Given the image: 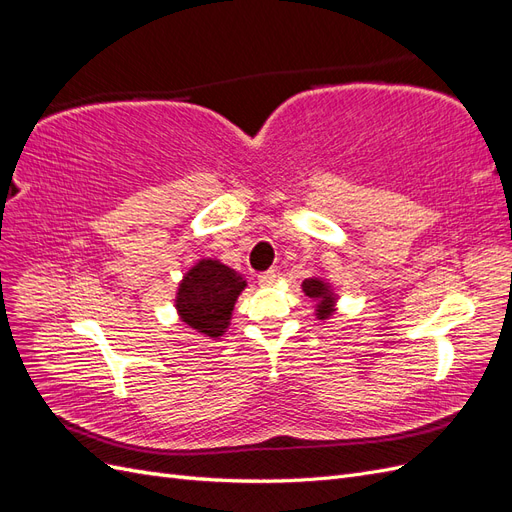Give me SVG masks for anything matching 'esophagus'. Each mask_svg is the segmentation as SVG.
I'll use <instances>...</instances> for the list:
<instances>
[{"label":"esophagus","instance_id":"34e87169","mask_svg":"<svg viewBox=\"0 0 512 512\" xmlns=\"http://www.w3.org/2000/svg\"><path fill=\"white\" fill-rule=\"evenodd\" d=\"M277 280V271L275 269H269V271H262L260 275H258V282L262 284V286H269V284H273Z\"/></svg>","mask_w":512,"mask_h":512}]
</instances>
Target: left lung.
<instances>
[{
  "label": "left lung",
  "instance_id": "1",
  "mask_svg": "<svg viewBox=\"0 0 512 512\" xmlns=\"http://www.w3.org/2000/svg\"><path fill=\"white\" fill-rule=\"evenodd\" d=\"M303 292L309 299L318 301L316 303L318 320H327L335 312V294H333L331 286L324 280H320V277H309V280H305Z\"/></svg>",
  "mask_w": 512,
  "mask_h": 512
}]
</instances>
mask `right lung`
I'll return each mask as SVG.
<instances>
[{"label": "right lung", "mask_w": 512, "mask_h": 512, "mask_svg": "<svg viewBox=\"0 0 512 512\" xmlns=\"http://www.w3.org/2000/svg\"><path fill=\"white\" fill-rule=\"evenodd\" d=\"M245 286L243 277L220 260H198L179 284L177 314L188 327L218 339L226 333L235 301Z\"/></svg>", "instance_id": "1"}]
</instances>
